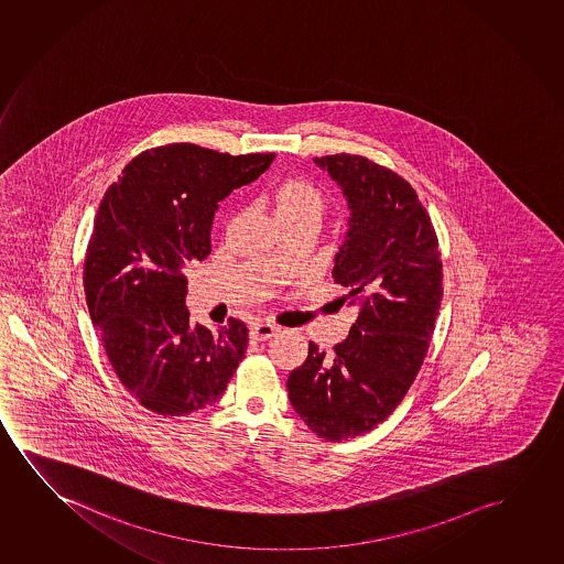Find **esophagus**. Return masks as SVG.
Segmentation results:
<instances>
[{
    "instance_id": "34e87169",
    "label": "esophagus",
    "mask_w": 564,
    "mask_h": 564,
    "mask_svg": "<svg viewBox=\"0 0 564 564\" xmlns=\"http://www.w3.org/2000/svg\"><path fill=\"white\" fill-rule=\"evenodd\" d=\"M275 335H279V327L271 324H256L250 329V339L252 340H268Z\"/></svg>"
}]
</instances>
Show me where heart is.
<instances>
[{"label": "heart", "mask_w": 564, "mask_h": 564, "mask_svg": "<svg viewBox=\"0 0 564 564\" xmlns=\"http://www.w3.org/2000/svg\"><path fill=\"white\" fill-rule=\"evenodd\" d=\"M271 212L279 227L293 224H319L327 208V198L306 178H283L268 194Z\"/></svg>", "instance_id": "heart-1"}]
</instances>
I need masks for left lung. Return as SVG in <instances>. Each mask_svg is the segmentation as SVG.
<instances>
[{
	"mask_svg": "<svg viewBox=\"0 0 564 564\" xmlns=\"http://www.w3.org/2000/svg\"><path fill=\"white\" fill-rule=\"evenodd\" d=\"M347 198L348 231L333 279L358 308L347 339L286 379L294 412L322 440H352L381 424L409 393L443 299L432 219L409 181L362 155L314 158Z\"/></svg>",
	"mask_w": 564,
	"mask_h": 564,
	"instance_id": "1",
	"label": "left lung"
}]
</instances>
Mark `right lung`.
I'll list each match as a JSON object with an SVG mask.
<instances>
[{
    "mask_svg": "<svg viewBox=\"0 0 564 564\" xmlns=\"http://www.w3.org/2000/svg\"><path fill=\"white\" fill-rule=\"evenodd\" d=\"M273 158L167 144L137 155L104 194L86 250V304L117 378L155 414L214 404L245 358L239 319L217 332L191 324L185 270L212 250L217 202Z\"/></svg>",
    "mask_w": 564,
    "mask_h": 564,
    "instance_id": "add662e5",
    "label": "right lung"
}]
</instances>
